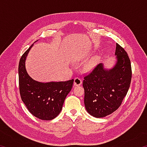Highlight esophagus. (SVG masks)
Masks as SVG:
<instances>
[{"label":"esophagus","mask_w":147,"mask_h":147,"mask_svg":"<svg viewBox=\"0 0 147 147\" xmlns=\"http://www.w3.org/2000/svg\"><path fill=\"white\" fill-rule=\"evenodd\" d=\"M82 83V80L80 78H74V85L76 86H80Z\"/></svg>","instance_id":"1"}]
</instances>
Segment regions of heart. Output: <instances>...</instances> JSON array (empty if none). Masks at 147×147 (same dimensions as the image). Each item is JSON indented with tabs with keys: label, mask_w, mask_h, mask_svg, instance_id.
<instances>
[{
	"label": "heart",
	"mask_w": 147,
	"mask_h": 147,
	"mask_svg": "<svg viewBox=\"0 0 147 147\" xmlns=\"http://www.w3.org/2000/svg\"><path fill=\"white\" fill-rule=\"evenodd\" d=\"M99 61V58L97 56H94L90 60H89L87 63L84 65V68L87 71H89L93 69L95 67Z\"/></svg>",
	"instance_id": "heart-1"
}]
</instances>
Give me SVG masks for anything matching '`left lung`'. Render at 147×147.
Instances as JSON below:
<instances>
[{"label":"left lung","instance_id":"1","mask_svg":"<svg viewBox=\"0 0 147 147\" xmlns=\"http://www.w3.org/2000/svg\"><path fill=\"white\" fill-rule=\"evenodd\" d=\"M115 55L112 67L99 63L84 77V104L88 113L94 117H104L117 110L130 88L131 68L128 54L117 43Z\"/></svg>","mask_w":147,"mask_h":147}]
</instances>
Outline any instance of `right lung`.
<instances>
[{
  "instance_id": "obj_1",
  "label": "right lung",
  "mask_w": 147,
  "mask_h": 147,
  "mask_svg": "<svg viewBox=\"0 0 147 147\" xmlns=\"http://www.w3.org/2000/svg\"><path fill=\"white\" fill-rule=\"evenodd\" d=\"M33 45L20 59V94L22 100L32 115L41 120L50 121L60 113L65 99L73 88L74 79L65 82H41L32 78L26 71L25 61Z\"/></svg>"
}]
</instances>
